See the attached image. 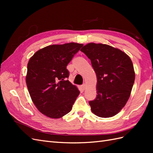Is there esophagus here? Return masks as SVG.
<instances>
[{
    "label": "esophagus",
    "mask_w": 153,
    "mask_h": 153,
    "mask_svg": "<svg viewBox=\"0 0 153 153\" xmlns=\"http://www.w3.org/2000/svg\"><path fill=\"white\" fill-rule=\"evenodd\" d=\"M82 88L83 90H85L86 89V85L85 84H83V85H82Z\"/></svg>",
    "instance_id": "1"
}]
</instances>
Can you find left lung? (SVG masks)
I'll return each instance as SVG.
<instances>
[{
  "instance_id": "1",
  "label": "left lung",
  "mask_w": 153,
  "mask_h": 153,
  "mask_svg": "<svg viewBox=\"0 0 153 153\" xmlns=\"http://www.w3.org/2000/svg\"><path fill=\"white\" fill-rule=\"evenodd\" d=\"M80 51L91 60L97 75V97L89 102L91 111L101 118L115 116L126 105L134 83L131 58L105 44L88 43Z\"/></svg>"
}]
</instances>
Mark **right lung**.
<instances>
[{"label":"right lung","mask_w":153,"mask_h":153,"mask_svg":"<svg viewBox=\"0 0 153 153\" xmlns=\"http://www.w3.org/2000/svg\"><path fill=\"white\" fill-rule=\"evenodd\" d=\"M83 46L70 43L39 50L27 64L26 84L32 101L44 115L60 118L71 111L79 94L67 78L68 64Z\"/></svg>","instance_id":"right-lung-1"}]
</instances>
